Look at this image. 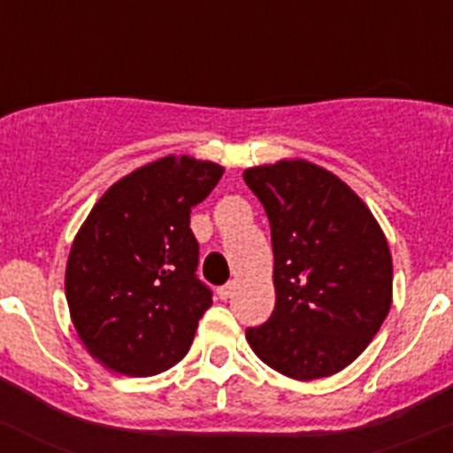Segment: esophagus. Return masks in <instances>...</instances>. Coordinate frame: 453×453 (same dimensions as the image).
I'll return each mask as SVG.
<instances>
[{
    "mask_svg": "<svg viewBox=\"0 0 453 453\" xmlns=\"http://www.w3.org/2000/svg\"><path fill=\"white\" fill-rule=\"evenodd\" d=\"M234 292H235V281H229V283H224L222 288H218V297L219 299H231V297H234Z\"/></svg>",
    "mask_w": 453,
    "mask_h": 453,
    "instance_id": "esophagus-1",
    "label": "esophagus"
}]
</instances>
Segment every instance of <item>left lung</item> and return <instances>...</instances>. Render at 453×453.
I'll return each mask as SVG.
<instances>
[{
	"mask_svg": "<svg viewBox=\"0 0 453 453\" xmlns=\"http://www.w3.org/2000/svg\"><path fill=\"white\" fill-rule=\"evenodd\" d=\"M265 208L274 251V313L247 329L272 370L313 381L363 354L392 303V256L358 195L315 163L242 172Z\"/></svg>",
	"mask_w": 453,
	"mask_h": 453,
	"instance_id": "obj_1",
	"label": "left lung"
}]
</instances>
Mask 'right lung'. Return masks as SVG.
Here are the masks:
<instances>
[{"instance_id": "obj_1", "label": "right lung", "mask_w": 453, "mask_h": 453, "mask_svg": "<svg viewBox=\"0 0 453 453\" xmlns=\"http://www.w3.org/2000/svg\"><path fill=\"white\" fill-rule=\"evenodd\" d=\"M224 167L165 156L108 188L72 242L65 297L79 338L108 370L154 376L188 354L213 292L197 279L190 211Z\"/></svg>"}]
</instances>
